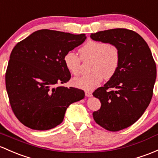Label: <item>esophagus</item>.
Returning <instances> with one entry per match:
<instances>
[{"label": "esophagus", "mask_w": 158, "mask_h": 158, "mask_svg": "<svg viewBox=\"0 0 158 158\" xmlns=\"http://www.w3.org/2000/svg\"><path fill=\"white\" fill-rule=\"evenodd\" d=\"M85 95L87 97H90V96H92V93L90 91H85Z\"/></svg>", "instance_id": "1"}]
</instances>
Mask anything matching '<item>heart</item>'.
Wrapping results in <instances>:
<instances>
[{"instance_id":"1","label":"heart","mask_w":158,"mask_h":158,"mask_svg":"<svg viewBox=\"0 0 158 158\" xmlns=\"http://www.w3.org/2000/svg\"><path fill=\"white\" fill-rule=\"evenodd\" d=\"M81 57L73 51L67 52L63 61L65 68L71 74L77 76L81 73V59H93L90 71L92 73L73 79L72 83L77 87L90 90L102 82L116 74L120 65L119 50L114 45L103 41L88 40L79 50Z\"/></svg>"}]
</instances>
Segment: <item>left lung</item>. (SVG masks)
<instances>
[{"instance_id":"left-lung-1","label":"left lung","mask_w":158,"mask_h":158,"mask_svg":"<svg viewBox=\"0 0 158 158\" xmlns=\"http://www.w3.org/2000/svg\"><path fill=\"white\" fill-rule=\"evenodd\" d=\"M90 38L119 50L116 74L93 93L101 102L93 113L96 123L108 131H119L137 121L148 106L157 76L155 62L145 40L132 30L108 29L91 34Z\"/></svg>"}]
</instances>
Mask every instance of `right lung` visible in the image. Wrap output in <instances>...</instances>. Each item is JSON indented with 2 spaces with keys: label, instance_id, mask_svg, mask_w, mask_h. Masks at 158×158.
<instances>
[{
  "label": "right lung",
  "instance_id": "add662e5",
  "mask_svg": "<svg viewBox=\"0 0 158 158\" xmlns=\"http://www.w3.org/2000/svg\"><path fill=\"white\" fill-rule=\"evenodd\" d=\"M86 38L85 34L42 29L13 49L5 74L6 89L15 116L25 127L54 128L62 122L68 107L84 99L82 89L56 85L70 80L64 56Z\"/></svg>",
  "mask_w": 158,
  "mask_h": 158
}]
</instances>
